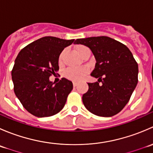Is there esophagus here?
Returning a JSON list of instances; mask_svg holds the SVG:
<instances>
[{
	"label": "esophagus",
	"instance_id": "esophagus-1",
	"mask_svg": "<svg viewBox=\"0 0 153 153\" xmlns=\"http://www.w3.org/2000/svg\"><path fill=\"white\" fill-rule=\"evenodd\" d=\"M77 86H78V84H77V83H75V82H73V86H74V87H76Z\"/></svg>",
	"mask_w": 153,
	"mask_h": 153
}]
</instances>
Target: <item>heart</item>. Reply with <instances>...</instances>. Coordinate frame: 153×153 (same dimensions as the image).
I'll use <instances>...</instances> for the list:
<instances>
[{
  "label": "heart",
  "instance_id": "1",
  "mask_svg": "<svg viewBox=\"0 0 153 153\" xmlns=\"http://www.w3.org/2000/svg\"><path fill=\"white\" fill-rule=\"evenodd\" d=\"M89 49L85 46L83 45H79L76 47V51L78 52V55L81 57H82V55L86 52V51H89ZM64 51H63L59 55V58H58V61L59 63H61L62 61L63 56H64ZM89 72V69L87 68H69L64 72V75L68 79L71 80V81H80L86 76V74Z\"/></svg>",
  "mask_w": 153,
  "mask_h": 153
}]
</instances>
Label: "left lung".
Returning <instances> with one entry per match:
<instances>
[{
  "label": "left lung",
  "instance_id": "left-lung-1",
  "mask_svg": "<svg viewBox=\"0 0 153 153\" xmlns=\"http://www.w3.org/2000/svg\"><path fill=\"white\" fill-rule=\"evenodd\" d=\"M75 44L89 47L96 60L91 75L98 81L88 83L89 89L82 97L85 107L98 116L118 114L138 84V66L132 52L124 44L106 36L77 39Z\"/></svg>",
  "mask_w": 153,
  "mask_h": 153
}]
</instances>
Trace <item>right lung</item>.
I'll use <instances>...</instances> for the list:
<instances>
[{
  "label": "right lung",
  "instance_id": "1",
  "mask_svg": "<svg viewBox=\"0 0 153 153\" xmlns=\"http://www.w3.org/2000/svg\"><path fill=\"white\" fill-rule=\"evenodd\" d=\"M75 40L47 36L21 49L12 70L14 92L23 106L38 118L55 115L64 108L72 91V81L63 78L57 84L49 77L58 71V58Z\"/></svg>",
  "mask_w": 153,
  "mask_h": 153
}]
</instances>
